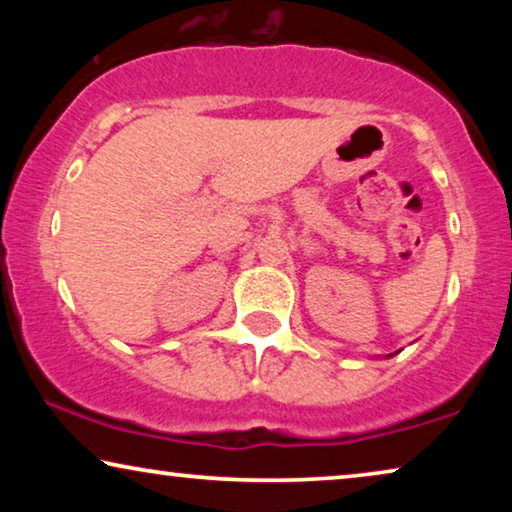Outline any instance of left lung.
Returning <instances> with one entry per match:
<instances>
[{"label": "left lung", "mask_w": 512, "mask_h": 512, "mask_svg": "<svg viewBox=\"0 0 512 512\" xmlns=\"http://www.w3.org/2000/svg\"><path fill=\"white\" fill-rule=\"evenodd\" d=\"M391 356H394V354H387V359H391Z\"/></svg>", "instance_id": "obj_1"}]
</instances>
